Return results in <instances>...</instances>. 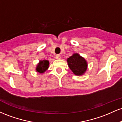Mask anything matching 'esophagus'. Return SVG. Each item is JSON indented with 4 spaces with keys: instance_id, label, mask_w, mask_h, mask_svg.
<instances>
[{
    "instance_id": "esophagus-1",
    "label": "esophagus",
    "mask_w": 122,
    "mask_h": 122,
    "mask_svg": "<svg viewBox=\"0 0 122 122\" xmlns=\"http://www.w3.org/2000/svg\"><path fill=\"white\" fill-rule=\"evenodd\" d=\"M56 58L58 60L61 59V56H60V54H57V55L56 56Z\"/></svg>"
}]
</instances>
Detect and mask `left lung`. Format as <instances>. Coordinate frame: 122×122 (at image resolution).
Wrapping results in <instances>:
<instances>
[{"label":"left lung","mask_w":122,"mask_h":122,"mask_svg":"<svg viewBox=\"0 0 122 122\" xmlns=\"http://www.w3.org/2000/svg\"><path fill=\"white\" fill-rule=\"evenodd\" d=\"M70 69L76 76H82L87 70L88 63L84 57L78 53H74L66 60Z\"/></svg>","instance_id":"1"}]
</instances>
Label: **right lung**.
I'll return each instance as SVG.
<instances>
[{
	"instance_id": "right-lung-1",
	"label": "right lung",
	"mask_w": 122,
	"mask_h": 122,
	"mask_svg": "<svg viewBox=\"0 0 122 122\" xmlns=\"http://www.w3.org/2000/svg\"><path fill=\"white\" fill-rule=\"evenodd\" d=\"M49 66V61L48 60H40L36 66V72L40 74H43L48 69Z\"/></svg>"
}]
</instances>
